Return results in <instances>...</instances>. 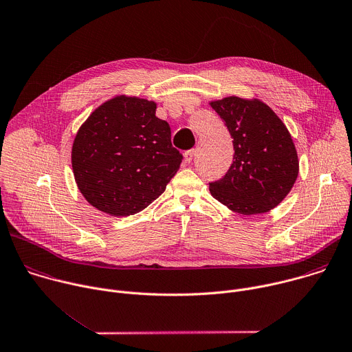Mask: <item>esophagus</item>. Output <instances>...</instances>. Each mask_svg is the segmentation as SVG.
Returning <instances> with one entry per match:
<instances>
[{"instance_id":"34e87169","label":"esophagus","mask_w":352,"mask_h":352,"mask_svg":"<svg viewBox=\"0 0 352 352\" xmlns=\"http://www.w3.org/2000/svg\"><path fill=\"white\" fill-rule=\"evenodd\" d=\"M193 156H195V149H190V151H186L184 157H185V162L186 163H190L193 160Z\"/></svg>"}]
</instances>
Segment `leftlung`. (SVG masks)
Instances as JSON below:
<instances>
[{
  "label": "left lung",
  "instance_id": "8db88e82",
  "mask_svg": "<svg viewBox=\"0 0 352 352\" xmlns=\"http://www.w3.org/2000/svg\"><path fill=\"white\" fill-rule=\"evenodd\" d=\"M210 104L223 120L235 151L226 174L208 182L211 195L245 215L276 207L298 175L297 152L286 126L257 99L228 96Z\"/></svg>",
  "mask_w": 352,
  "mask_h": 352
}]
</instances>
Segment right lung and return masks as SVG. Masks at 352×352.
Here are the masks:
<instances>
[{"instance_id":"right-lung-1","label":"right lung","mask_w":352,"mask_h":352,"mask_svg":"<svg viewBox=\"0 0 352 352\" xmlns=\"http://www.w3.org/2000/svg\"><path fill=\"white\" fill-rule=\"evenodd\" d=\"M171 129L156 117V103L116 96L78 130L72 167L87 201L110 215H133L166 189L182 162Z\"/></svg>"}]
</instances>
